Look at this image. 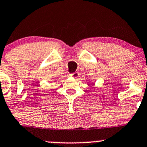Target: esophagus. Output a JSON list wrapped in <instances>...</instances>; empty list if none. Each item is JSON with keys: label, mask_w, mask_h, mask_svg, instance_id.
<instances>
[{"label": "esophagus", "mask_w": 147, "mask_h": 147, "mask_svg": "<svg viewBox=\"0 0 147 147\" xmlns=\"http://www.w3.org/2000/svg\"><path fill=\"white\" fill-rule=\"evenodd\" d=\"M70 75L72 77H73V78H78V76H79V73H78V72H73V73L71 74Z\"/></svg>", "instance_id": "esophagus-1"}]
</instances>
